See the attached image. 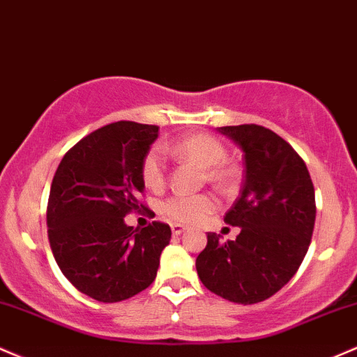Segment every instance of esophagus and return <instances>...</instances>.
<instances>
[{"mask_svg":"<svg viewBox=\"0 0 357 357\" xmlns=\"http://www.w3.org/2000/svg\"><path fill=\"white\" fill-rule=\"evenodd\" d=\"M185 229L187 227L182 226V224H172V234L174 236H180Z\"/></svg>","mask_w":357,"mask_h":357,"instance_id":"34e87169","label":"esophagus"}]
</instances>
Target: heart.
I'll return each instance as SVG.
<instances>
[{"label": "heart", "mask_w": 357, "mask_h": 357, "mask_svg": "<svg viewBox=\"0 0 357 357\" xmlns=\"http://www.w3.org/2000/svg\"><path fill=\"white\" fill-rule=\"evenodd\" d=\"M162 151L194 163L206 170L207 180L215 183H231L236 177L234 167L226 163V148L211 135H190L185 138L163 143L160 148H151L142 163V177L148 189H160L165 182V160ZM215 207V200L207 194L183 195L177 194L163 204L165 215L177 222H195Z\"/></svg>", "instance_id": "1"}]
</instances>
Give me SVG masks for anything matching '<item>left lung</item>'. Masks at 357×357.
Here are the masks:
<instances>
[{"mask_svg":"<svg viewBox=\"0 0 357 357\" xmlns=\"http://www.w3.org/2000/svg\"><path fill=\"white\" fill-rule=\"evenodd\" d=\"M218 131L243 151L241 195L224 218L241 232L227 243L207 232L195 268L212 294L251 305L275 295L302 265L315 224L314 183L297 151L268 128L239 125Z\"/></svg>","mask_w":357,"mask_h":357,"instance_id":"1","label":"left lung"}]
</instances>
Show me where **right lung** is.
<instances>
[{
  "label": "right lung",
  "instance_id": "obj_1",
  "mask_svg": "<svg viewBox=\"0 0 357 357\" xmlns=\"http://www.w3.org/2000/svg\"><path fill=\"white\" fill-rule=\"evenodd\" d=\"M158 126L118 121L92 131L63 155L52 180L47 226L63 276L98 302H121L153 283L168 224L125 222L145 190L142 163Z\"/></svg>",
  "mask_w": 357,
  "mask_h": 357
}]
</instances>
